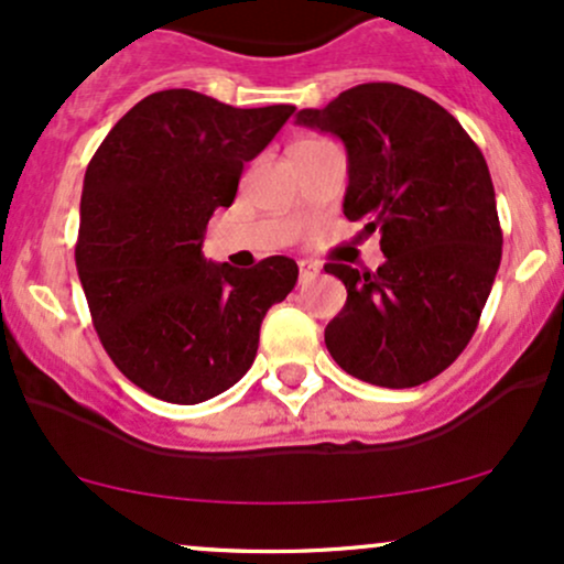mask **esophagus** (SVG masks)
Segmentation results:
<instances>
[{
  "label": "esophagus",
  "instance_id": "34e87169",
  "mask_svg": "<svg viewBox=\"0 0 564 564\" xmlns=\"http://www.w3.org/2000/svg\"><path fill=\"white\" fill-rule=\"evenodd\" d=\"M318 275V264H313V262H300V283H307V281H313V278Z\"/></svg>",
  "mask_w": 564,
  "mask_h": 564
}]
</instances>
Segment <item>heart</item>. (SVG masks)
Returning <instances> with one entry per match:
<instances>
[{"mask_svg":"<svg viewBox=\"0 0 564 564\" xmlns=\"http://www.w3.org/2000/svg\"><path fill=\"white\" fill-rule=\"evenodd\" d=\"M302 140H315V138H302Z\"/></svg>","mask_w":564,"mask_h":564,"instance_id":"b5f03b06","label":"heart"}]
</instances>
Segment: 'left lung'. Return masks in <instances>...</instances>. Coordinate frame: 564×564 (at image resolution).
<instances>
[{"mask_svg": "<svg viewBox=\"0 0 564 564\" xmlns=\"http://www.w3.org/2000/svg\"><path fill=\"white\" fill-rule=\"evenodd\" d=\"M296 124L347 148L345 217L379 232L387 262H328L347 302L326 326L332 358L368 384L405 390L435 379L469 345L501 264V225L488 164L435 100L368 82Z\"/></svg>", "mask_w": 564, "mask_h": 564, "instance_id": "left-lung-1", "label": "left lung"}]
</instances>
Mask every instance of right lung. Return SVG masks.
I'll list each match as a JSON object with an SVG mask.
<instances>
[{"label":"right lung","instance_id":"right-lung-1","mask_svg":"<svg viewBox=\"0 0 564 564\" xmlns=\"http://www.w3.org/2000/svg\"><path fill=\"white\" fill-rule=\"evenodd\" d=\"M291 113L164 89L121 116L89 161L76 270L108 358L153 398L193 405L236 384L264 313L294 289L289 257L236 270L200 254L209 217Z\"/></svg>","mask_w":564,"mask_h":564}]
</instances>
